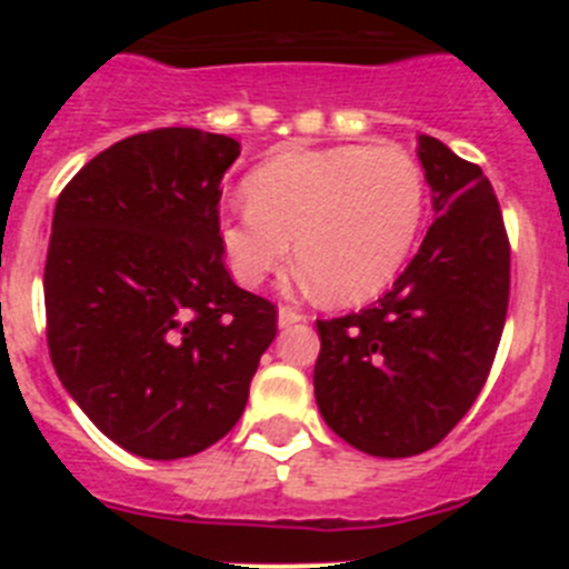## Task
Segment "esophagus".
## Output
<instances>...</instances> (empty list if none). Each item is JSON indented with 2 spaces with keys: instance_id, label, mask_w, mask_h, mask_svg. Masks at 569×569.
Listing matches in <instances>:
<instances>
[{
  "instance_id": "obj_1",
  "label": "esophagus",
  "mask_w": 569,
  "mask_h": 569,
  "mask_svg": "<svg viewBox=\"0 0 569 569\" xmlns=\"http://www.w3.org/2000/svg\"><path fill=\"white\" fill-rule=\"evenodd\" d=\"M296 321H305V313L296 308H290V305H281L279 308V325L281 328H288V325H296Z\"/></svg>"
}]
</instances>
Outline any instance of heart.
<instances>
[{
    "instance_id": "obj_1",
    "label": "heart",
    "mask_w": 569,
    "mask_h": 569,
    "mask_svg": "<svg viewBox=\"0 0 569 569\" xmlns=\"http://www.w3.org/2000/svg\"><path fill=\"white\" fill-rule=\"evenodd\" d=\"M248 210L219 224L236 279L256 288L284 268L293 241L299 268L330 301H365L405 268L425 222V170L396 144L290 150L244 182Z\"/></svg>"
}]
</instances>
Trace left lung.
Instances as JSON below:
<instances>
[{"mask_svg":"<svg viewBox=\"0 0 569 569\" xmlns=\"http://www.w3.org/2000/svg\"><path fill=\"white\" fill-rule=\"evenodd\" d=\"M436 222L376 305L319 319L316 401L336 436L381 459L419 456L467 416L510 301V239L479 164L419 139Z\"/></svg>","mask_w":569,"mask_h":569,"instance_id":"8db88e82","label":"left lung"}]
</instances>
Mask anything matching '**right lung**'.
I'll return each mask as SVG.
<instances>
[{
  "instance_id": "1",
  "label": "right lung",
  "mask_w": 569,
  "mask_h": 569,
  "mask_svg": "<svg viewBox=\"0 0 569 569\" xmlns=\"http://www.w3.org/2000/svg\"><path fill=\"white\" fill-rule=\"evenodd\" d=\"M236 156L230 136L156 128L93 156L57 199L50 361L84 416L142 459L228 436L279 330L273 301L224 268L219 199Z\"/></svg>"
}]
</instances>
